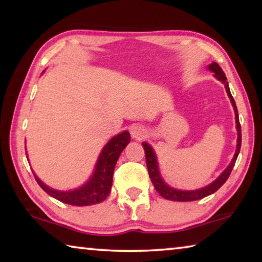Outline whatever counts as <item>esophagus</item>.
Listing matches in <instances>:
<instances>
[{
  "label": "esophagus",
  "instance_id": "obj_1",
  "mask_svg": "<svg viewBox=\"0 0 262 262\" xmlns=\"http://www.w3.org/2000/svg\"><path fill=\"white\" fill-rule=\"evenodd\" d=\"M145 135H147V132H145V129H144L143 127L135 126V127L132 128V136L134 137L135 140L144 139Z\"/></svg>",
  "mask_w": 262,
  "mask_h": 262
}]
</instances>
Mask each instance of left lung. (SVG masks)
<instances>
[{
    "label": "left lung",
    "instance_id": "obj_1",
    "mask_svg": "<svg viewBox=\"0 0 262 262\" xmlns=\"http://www.w3.org/2000/svg\"><path fill=\"white\" fill-rule=\"evenodd\" d=\"M209 70H211L212 73L215 74V77L219 79V81L223 82L225 85V90L228 92V96L230 100H231L234 113H236V123H237V132H238V140H237V150L236 154L232 158L230 165L225 168L219 178H217L214 183H211L210 185H208L207 187L198 189V190H179V189H174L171 188L170 186H167L165 183H164L163 179L159 176V171H158V166H157V159L156 156H155V152L152 148L150 147L148 143H142L144 148V152H145V161H147V167H148V172H149V177L151 179L154 187L156 188L157 192L159 193L161 196H163L166 200H171V201H179V202H185V201H195V200H200V199H203L210 195L212 193H215L217 189H219L222 185H223L225 181L228 180L229 176L231 174V171L234 166V163L237 161V157L239 155V151H241V145H242V128H241V123H239V118H238V110L236 106V101H234L233 97L230 92V88H229V83L227 82V77H225V74L222 68L219 66V63L216 62H212L211 64H209Z\"/></svg>",
    "mask_w": 262,
    "mask_h": 262
}]
</instances>
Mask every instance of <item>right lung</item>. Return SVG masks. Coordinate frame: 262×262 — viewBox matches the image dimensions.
I'll return each instance as SVG.
<instances>
[{
    "label": "right lung",
    "instance_id": "obj_1",
    "mask_svg": "<svg viewBox=\"0 0 262 262\" xmlns=\"http://www.w3.org/2000/svg\"><path fill=\"white\" fill-rule=\"evenodd\" d=\"M130 142V135L128 132H123L121 134L113 137L107 144L105 145L103 151L96 164L94 176L91 179L81 188L69 192H60V190L52 189L46 186L42 181L34 174L39 186L45 192L55 198L63 203H68L72 206H91L104 201L108 196L112 187L113 172L115 164L122 150L127 147Z\"/></svg>",
    "mask_w": 262,
    "mask_h": 262
}]
</instances>
